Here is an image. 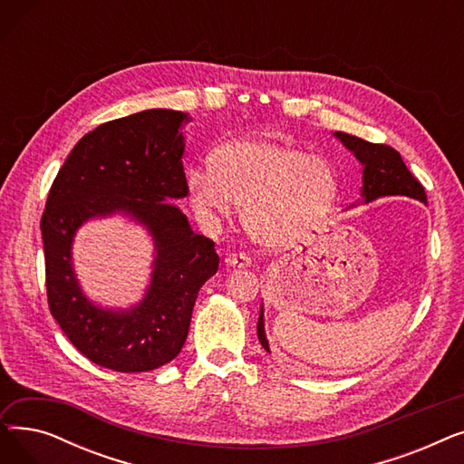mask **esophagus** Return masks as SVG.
I'll list each match as a JSON object with an SVG mask.
<instances>
[{"mask_svg": "<svg viewBox=\"0 0 464 464\" xmlns=\"http://www.w3.org/2000/svg\"><path fill=\"white\" fill-rule=\"evenodd\" d=\"M252 261L246 254H231L226 257L227 266H248Z\"/></svg>", "mask_w": 464, "mask_h": 464, "instance_id": "1", "label": "esophagus"}]
</instances>
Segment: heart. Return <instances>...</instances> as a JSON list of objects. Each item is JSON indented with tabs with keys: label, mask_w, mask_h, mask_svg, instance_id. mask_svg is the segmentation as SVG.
Segmentation results:
<instances>
[{
	"label": "heart",
	"mask_w": 464,
	"mask_h": 464,
	"mask_svg": "<svg viewBox=\"0 0 464 464\" xmlns=\"http://www.w3.org/2000/svg\"><path fill=\"white\" fill-rule=\"evenodd\" d=\"M191 203L216 219L240 207V224L261 246H280L322 219L336 195L329 163L269 139L226 144L210 169L188 170Z\"/></svg>",
	"instance_id": "1"
}]
</instances>
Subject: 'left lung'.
Segmentation results:
<instances>
[{
  "instance_id": "8db88e82",
  "label": "left lung",
  "mask_w": 464,
  "mask_h": 464,
  "mask_svg": "<svg viewBox=\"0 0 464 464\" xmlns=\"http://www.w3.org/2000/svg\"><path fill=\"white\" fill-rule=\"evenodd\" d=\"M334 137L340 139V142H343L348 150H352L353 156L362 165L361 195L364 203L376 201L380 198H389V195H404V198L427 203L425 188L410 173L401 154L395 149H392V146L362 140L355 135H348L343 131H336ZM257 338L261 346L266 352H271L265 336L263 306L257 320Z\"/></svg>"
}]
</instances>
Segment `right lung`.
Segmentation results:
<instances>
[{"instance_id": "1", "label": "right lung", "mask_w": 464, "mask_h": 464, "mask_svg": "<svg viewBox=\"0 0 464 464\" xmlns=\"http://www.w3.org/2000/svg\"><path fill=\"white\" fill-rule=\"evenodd\" d=\"M180 111L150 109L97 126L71 150L41 218L46 297L53 318L84 357L116 372H146L173 361L189 331L201 285L216 275L214 242L193 233L167 199L188 195ZM124 211L155 238V271L130 311L95 307L72 271L70 246L90 217Z\"/></svg>"}]
</instances>
